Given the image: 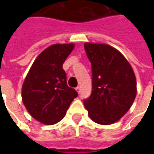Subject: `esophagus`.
<instances>
[{
    "mask_svg": "<svg viewBox=\"0 0 154 154\" xmlns=\"http://www.w3.org/2000/svg\"><path fill=\"white\" fill-rule=\"evenodd\" d=\"M76 90H77V91L78 92V93L80 94V92H81V87H77V88H76Z\"/></svg>",
    "mask_w": 154,
    "mask_h": 154,
    "instance_id": "34e87169",
    "label": "esophagus"
}]
</instances>
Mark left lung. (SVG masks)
<instances>
[{"label":"left lung","instance_id":"8db88e82","mask_svg":"<svg viewBox=\"0 0 154 154\" xmlns=\"http://www.w3.org/2000/svg\"><path fill=\"white\" fill-rule=\"evenodd\" d=\"M91 63L92 90L84 106L94 122L110 125L126 114L135 99V75L126 58L107 44H84Z\"/></svg>","mask_w":154,"mask_h":154}]
</instances>
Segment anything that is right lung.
Masks as SVG:
<instances>
[{
	"mask_svg": "<svg viewBox=\"0 0 154 154\" xmlns=\"http://www.w3.org/2000/svg\"><path fill=\"white\" fill-rule=\"evenodd\" d=\"M73 44H54L35 59L22 87V100L28 112L45 125H54L63 118L77 91L67 84L63 64Z\"/></svg>",
	"mask_w": 154,
	"mask_h": 154,
	"instance_id": "right-lung-1",
	"label": "right lung"
}]
</instances>
